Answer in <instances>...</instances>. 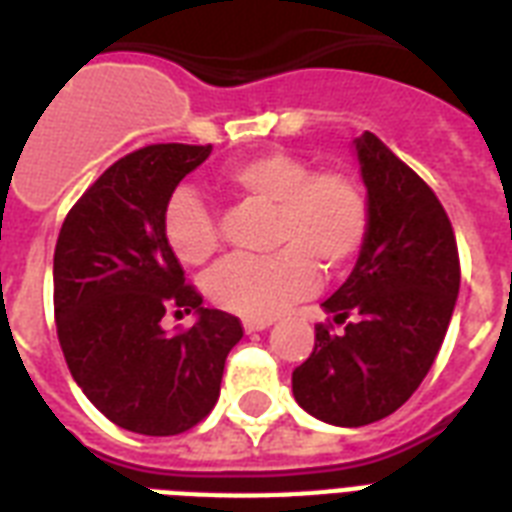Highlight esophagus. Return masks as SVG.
I'll return each instance as SVG.
<instances>
[{
    "label": "esophagus",
    "instance_id": "34e87169",
    "mask_svg": "<svg viewBox=\"0 0 512 512\" xmlns=\"http://www.w3.org/2000/svg\"><path fill=\"white\" fill-rule=\"evenodd\" d=\"M271 324V319H244V329H247V332H260V329H268Z\"/></svg>",
    "mask_w": 512,
    "mask_h": 512
}]
</instances>
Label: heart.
I'll list each match as a JSON object with an SVG mask.
<instances>
[{
    "label": "heart",
    "instance_id": "1",
    "mask_svg": "<svg viewBox=\"0 0 512 512\" xmlns=\"http://www.w3.org/2000/svg\"><path fill=\"white\" fill-rule=\"evenodd\" d=\"M236 196L273 207L268 257H231L209 273L207 295L225 311L271 319L319 287L329 273L356 263L372 228V204L353 172L313 170L289 151H265L231 164L223 175ZM162 233L185 265H204L220 249L212 209L191 188H177L162 212Z\"/></svg>",
    "mask_w": 512,
    "mask_h": 512
}]
</instances>
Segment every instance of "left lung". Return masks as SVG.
Returning a JSON list of instances; mask_svg holds the SVG:
<instances>
[{
    "mask_svg": "<svg viewBox=\"0 0 512 512\" xmlns=\"http://www.w3.org/2000/svg\"><path fill=\"white\" fill-rule=\"evenodd\" d=\"M372 228L329 297L313 353L292 372L305 412L342 428L393 414L436 361L460 292L452 220L425 180L372 132L356 140ZM343 327L334 332V324Z\"/></svg>",
    "mask_w": 512,
    "mask_h": 512,
    "instance_id": "1",
    "label": "left lung"
}]
</instances>
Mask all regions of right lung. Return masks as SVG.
<instances>
[{
	"mask_svg": "<svg viewBox=\"0 0 512 512\" xmlns=\"http://www.w3.org/2000/svg\"><path fill=\"white\" fill-rule=\"evenodd\" d=\"M209 151L154 143L122 156L68 209L55 244V327L71 377L114 425L143 436L199 425L244 335L236 316L201 308L162 233L164 204ZM191 310L193 328L163 332L167 312Z\"/></svg>",
	"mask_w": 512,
	"mask_h": 512,
	"instance_id": "right-lung-1",
	"label": "right lung"
}]
</instances>
